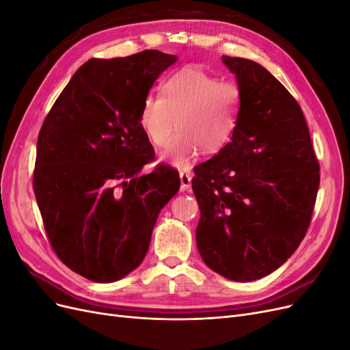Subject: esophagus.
I'll list each match as a JSON object with an SVG mask.
<instances>
[{
    "instance_id": "34e87169",
    "label": "esophagus",
    "mask_w": 350,
    "mask_h": 350,
    "mask_svg": "<svg viewBox=\"0 0 350 350\" xmlns=\"http://www.w3.org/2000/svg\"><path fill=\"white\" fill-rule=\"evenodd\" d=\"M179 178H181V191H189V188H191V175L188 172H179Z\"/></svg>"
}]
</instances>
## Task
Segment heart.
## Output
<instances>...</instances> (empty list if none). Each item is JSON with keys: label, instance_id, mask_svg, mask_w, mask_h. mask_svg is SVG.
<instances>
[{"label": "heart", "instance_id": "1", "mask_svg": "<svg viewBox=\"0 0 350 350\" xmlns=\"http://www.w3.org/2000/svg\"><path fill=\"white\" fill-rule=\"evenodd\" d=\"M161 94L143 100L140 125L156 147L167 146L179 131L163 154L166 161L184 167L198 149L215 154L230 142L241 108V90L234 81L185 67L163 80Z\"/></svg>", "mask_w": 350, "mask_h": 350}]
</instances>
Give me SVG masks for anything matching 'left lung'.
<instances>
[{
	"label": "left lung",
	"instance_id": "1",
	"mask_svg": "<svg viewBox=\"0 0 350 350\" xmlns=\"http://www.w3.org/2000/svg\"><path fill=\"white\" fill-rule=\"evenodd\" d=\"M241 108L232 140L194 167L197 247L221 276L251 282L279 269L310 228L320 163L299 103L257 62L221 57Z\"/></svg>",
	"mask_w": 350,
	"mask_h": 350
}]
</instances>
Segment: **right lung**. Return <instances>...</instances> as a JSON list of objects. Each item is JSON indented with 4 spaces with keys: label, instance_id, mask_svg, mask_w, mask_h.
Wrapping results in <instances>:
<instances>
[{
    "label": "right lung",
    "instance_id": "add662e5",
    "mask_svg": "<svg viewBox=\"0 0 350 350\" xmlns=\"http://www.w3.org/2000/svg\"><path fill=\"white\" fill-rule=\"evenodd\" d=\"M178 58L146 49L125 58H92L76 71L42 124L33 191L52 250L68 269L109 283L140 266L159 211L179 175L153 162L140 109Z\"/></svg>",
    "mask_w": 350,
    "mask_h": 350
}]
</instances>
